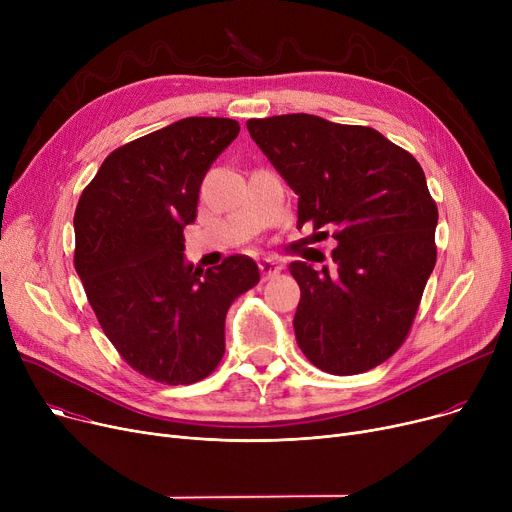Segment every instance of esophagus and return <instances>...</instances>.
I'll return each mask as SVG.
<instances>
[{"mask_svg":"<svg viewBox=\"0 0 512 512\" xmlns=\"http://www.w3.org/2000/svg\"><path fill=\"white\" fill-rule=\"evenodd\" d=\"M259 270H261L263 280H270V278H274V276H278L282 272V265L276 259L267 257V259L259 261Z\"/></svg>","mask_w":512,"mask_h":512,"instance_id":"esophagus-1","label":"esophagus"}]
</instances>
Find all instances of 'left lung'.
<instances>
[{"label": "left lung", "instance_id": "obj_1", "mask_svg": "<svg viewBox=\"0 0 512 512\" xmlns=\"http://www.w3.org/2000/svg\"><path fill=\"white\" fill-rule=\"evenodd\" d=\"M247 128L299 195V224L336 230L330 265H288L301 286L292 321L301 351L332 375L384 363L405 342L436 265L438 207L417 159L369 126L311 114Z\"/></svg>", "mask_w": 512, "mask_h": 512}]
</instances>
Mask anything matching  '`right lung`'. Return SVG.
I'll list each match as a JSON object with an SVG mask.
<instances>
[{"label":"right lung","mask_w":512,"mask_h":512,"mask_svg":"<svg viewBox=\"0 0 512 512\" xmlns=\"http://www.w3.org/2000/svg\"><path fill=\"white\" fill-rule=\"evenodd\" d=\"M230 118H182L105 157L74 211V267L105 336L147 378L195 384L226 351V313L259 282L247 255L184 259L199 188L238 137Z\"/></svg>","instance_id":"right-lung-1"}]
</instances>
